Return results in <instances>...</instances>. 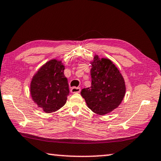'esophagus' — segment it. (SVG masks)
Instances as JSON below:
<instances>
[{"label":"esophagus","instance_id":"esophagus-1","mask_svg":"<svg viewBox=\"0 0 161 161\" xmlns=\"http://www.w3.org/2000/svg\"><path fill=\"white\" fill-rule=\"evenodd\" d=\"M81 89L80 87H71V92L72 93H79V92H80Z\"/></svg>","mask_w":161,"mask_h":161}]
</instances>
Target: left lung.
Segmentation results:
<instances>
[{
  "mask_svg": "<svg viewBox=\"0 0 161 161\" xmlns=\"http://www.w3.org/2000/svg\"><path fill=\"white\" fill-rule=\"evenodd\" d=\"M90 64L91 86L81 90V96L92 112L105 115L117 108L123 101L126 91L125 80L109 59L95 55Z\"/></svg>",
  "mask_w": 161,
  "mask_h": 161,
  "instance_id": "obj_1",
  "label": "left lung"
}]
</instances>
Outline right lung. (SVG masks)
Here are the masks:
<instances>
[{
    "label": "right lung",
    "instance_id": "1",
    "mask_svg": "<svg viewBox=\"0 0 161 161\" xmlns=\"http://www.w3.org/2000/svg\"><path fill=\"white\" fill-rule=\"evenodd\" d=\"M62 61L52 59L42 65L31 81V98L45 113L56 112L66 103L69 94Z\"/></svg>",
    "mask_w": 161,
    "mask_h": 161
}]
</instances>
